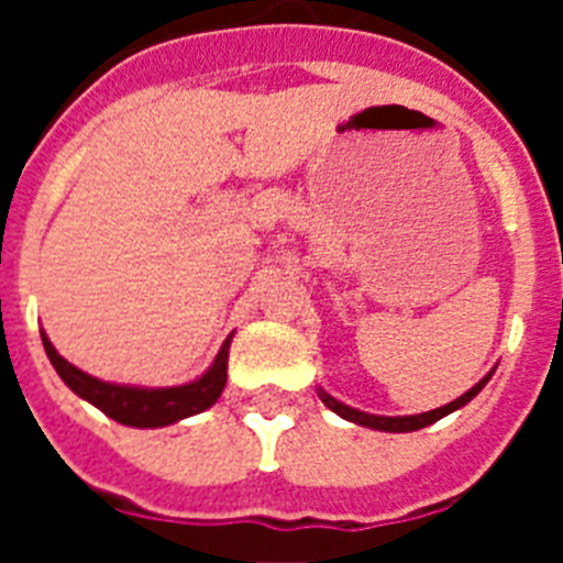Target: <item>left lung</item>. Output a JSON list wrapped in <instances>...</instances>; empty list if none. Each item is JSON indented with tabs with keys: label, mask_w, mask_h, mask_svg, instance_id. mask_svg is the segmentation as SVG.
<instances>
[{
	"label": "left lung",
	"mask_w": 563,
	"mask_h": 563,
	"mask_svg": "<svg viewBox=\"0 0 563 563\" xmlns=\"http://www.w3.org/2000/svg\"><path fill=\"white\" fill-rule=\"evenodd\" d=\"M490 375H494V372H487V375L482 377L479 383H476L474 389H467L465 395L456 397V400H451L449 406H440V409H434V411H422V415H406V417H383V415H369V411L352 409V406H346V402H341V400H335V397H332V395H327L324 389H318V397H321V402H324L327 409H332L338 417H343V420L357 422V426H366V429H375V431H391V434H406V431L426 429V426H431V422L442 420V417L451 415V411H456V409H462V406H467V402L474 400V397L479 395L482 389H485V383L490 380Z\"/></svg>",
	"instance_id": "obj_1"
}]
</instances>
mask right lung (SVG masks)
<instances>
[{
  "label": "right lung",
  "instance_id": "right-lung-1",
  "mask_svg": "<svg viewBox=\"0 0 563 563\" xmlns=\"http://www.w3.org/2000/svg\"><path fill=\"white\" fill-rule=\"evenodd\" d=\"M42 343L49 363H53V369L58 372V377L67 383L69 389L76 391L81 400L92 402L107 417H112L114 422L132 426V429H163V426H172V422L211 409L213 402L220 400L228 380L231 335L225 338L222 350L217 352L206 375H200L191 383H183V386H168V389H146V386H123V383L98 380V377L73 366L67 357L58 355L56 346L49 343L44 332Z\"/></svg>",
  "mask_w": 563,
  "mask_h": 563
}]
</instances>
